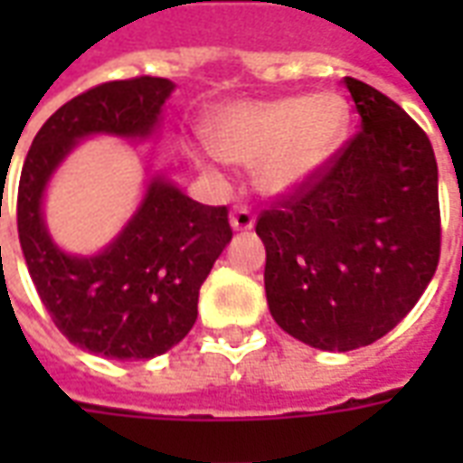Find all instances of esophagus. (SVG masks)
I'll use <instances>...</instances> for the list:
<instances>
[{
  "instance_id": "34e87169",
  "label": "esophagus",
  "mask_w": 463,
  "mask_h": 463,
  "mask_svg": "<svg viewBox=\"0 0 463 463\" xmlns=\"http://www.w3.org/2000/svg\"><path fill=\"white\" fill-rule=\"evenodd\" d=\"M231 225L232 231H252V225H255V215L248 205H235L231 213Z\"/></svg>"
}]
</instances>
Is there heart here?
<instances>
[{"label": "heart", "mask_w": 463, "mask_h": 463, "mask_svg": "<svg viewBox=\"0 0 463 463\" xmlns=\"http://www.w3.org/2000/svg\"><path fill=\"white\" fill-rule=\"evenodd\" d=\"M347 104L330 91L242 101L222 109L208 123L213 151L222 161L258 165L262 191L285 195L327 165L347 131ZM195 161L205 156L193 153Z\"/></svg>", "instance_id": "b5f03b06"}]
</instances>
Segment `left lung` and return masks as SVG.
<instances>
[{
	"label": "left lung",
	"instance_id": "1",
	"mask_svg": "<svg viewBox=\"0 0 463 463\" xmlns=\"http://www.w3.org/2000/svg\"><path fill=\"white\" fill-rule=\"evenodd\" d=\"M359 131L307 185L260 213L272 320L327 352L367 347L417 305L441 248L439 171L404 109L345 76Z\"/></svg>",
	"mask_w": 463,
	"mask_h": 463
}]
</instances>
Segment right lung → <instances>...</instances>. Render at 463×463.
Returning <instances> with one entry per match:
<instances>
[{
	"label": "right lung",
	"instance_id": "obj_1",
	"mask_svg": "<svg viewBox=\"0 0 463 463\" xmlns=\"http://www.w3.org/2000/svg\"><path fill=\"white\" fill-rule=\"evenodd\" d=\"M171 91L168 79L136 76L79 94L39 128L19 178L16 228L36 292L66 340L109 359H151L191 332L203 280L232 238L228 208L153 178L114 242L86 258L46 231V183L86 136L148 138Z\"/></svg>",
	"mask_w": 463,
	"mask_h": 463
}]
</instances>
